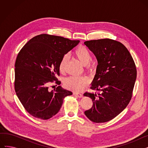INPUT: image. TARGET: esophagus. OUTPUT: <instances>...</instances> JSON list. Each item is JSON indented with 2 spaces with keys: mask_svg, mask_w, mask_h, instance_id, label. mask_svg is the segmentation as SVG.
<instances>
[{
  "mask_svg": "<svg viewBox=\"0 0 148 148\" xmlns=\"http://www.w3.org/2000/svg\"><path fill=\"white\" fill-rule=\"evenodd\" d=\"M74 95H75L76 97H79V98H82L83 97V95H82V94H79V93H74Z\"/></svg>",
  "mask_w": 148,
  "mask_h": 148,
  "instance_id": "34e87169",
  "label": "esophagus"
}]
</instances>
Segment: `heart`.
<instances>
[{
    "mask_svg": "<svg viewBox=\"0 0 148 148\" xmlns=\"http://www.w3.org/2000/svg\"><path fill=\"white\" fill-rule=\"evenodd\" d=\"M74 55L84 66H87V70L92 73L94 71L95 66L94 64H88L91 60V54L88 49L83 45H79L75 49L74 51ZM68 60L67 55H65L62 58L59 69L61 73H64ZM64 86L68 89L75 92H80L82 90L89 84V80L85 77H75L70 76L67 77L64 80Z\"/></svg>",
    "mask_w": 148,
    "mask_h": 148,
    "instance_id": "b5f03b06",
    "label": "heart"
}]
</instances>
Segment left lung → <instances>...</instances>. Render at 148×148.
<instances>
[{
  "label": "left lung",
  "mask_w": 148,
  "mask_h": 148,
  "mask_svg": "<svg viewBox=\"0 0 148 148\" xmlns=\"http://www.w3.org/2000/svg\"><path fill=\"white\" fill-rule=\"evenodd\" d=\"M84 44L98 61L90 88L101 91L100 94L84 93V96L90 98L93 102L91 108L84 114L94 122H106L129 104L137 77L136 65L129 51L120 42L107 38Z\"/></svg>",
  "instance_id": "1"
}]
</instances>
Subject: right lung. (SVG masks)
Listing matches in <instances>:
<instances>
[{"mask_svg":"<svg viewBox=\"0 0 148 148\" xmlns=\"http://www.w3.org/2000/svg\"><path fill=\"white\" fill-rule=\"evenodd\" d=\"M62 36L41 34L30 40L18 53L15 63L14 87L26 110L32 116L49 119L60 109L64 99L73 92L59 86L49 91L50 82H60L62 58L79 43Z\"/></svg>","mask_w":148,"mask_h":148,"instance_id":"right-lung-1","label":"right lung"}]
</instances>
